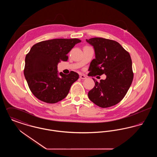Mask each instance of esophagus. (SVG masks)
Returning a JSON list of instances; mask_svg holds the SVG:
<instances>
[{"mask_svg":"<svg viewBox=\"0 0 157 157\" xmlns=\"http://www.w3.org/2000/svg\"><path fill=\"white\" fill-rule=\"evenodd\" d=\"M80 78L82 79H86V77L85 75H80Z\"/></svg>","mask_w":157,"mask_h":157,"instance_id":"34e87169","label":"esophagus"}]
</instances>
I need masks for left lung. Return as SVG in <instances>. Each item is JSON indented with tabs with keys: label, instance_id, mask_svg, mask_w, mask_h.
Masks as SVG:
<instances>
[{
	"label": "left lung",
	"instance_id": "1",
	"mask_svg": "<svg viewBox=\"0 0 157 157\" xmlns=\"http://www.w3.org/2000/svg\"><path fill=\"white\" fill-rule=\"evenodd\" d=\"M86 41L94 47L95 58L90 64L88 75H106L88 92L90 100L101 108L117 104L125 96L134 78L129 53L115 40L93 37Z\"/></svg>",
	"mask_w": 157,
	"mask_h": 157
}]
</instances>
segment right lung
Here are the masks:
<instances>
[{
    "mask_svg": "<svg viewBox=\"0 0 157 157\" xmlns=\"http://www.w3.org/2000/svg\"><path fill=\"white\" fill-rule=\"evenodd\" d=\"M78 39H54L33 45L25 58L24 75L31 92L39 100L55 104L63 99L79 78L76 72L58 73V64L67 61V55Z\"/></svg>",
    "mask_w": 157,
    "mask_h": 157,
    "instance_id": "obj_1",
    "label": "right lung"
}]
</instances>
